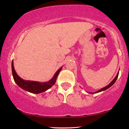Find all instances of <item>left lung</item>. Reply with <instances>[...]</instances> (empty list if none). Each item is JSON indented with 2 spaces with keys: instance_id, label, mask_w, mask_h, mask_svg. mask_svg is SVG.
<instances>
[{
  "instance_id": "obj_1",
  "label": "left lung",
  "mask_w": 129,
  "mask_h": 129,
  "mask_svg": "<svg viewBox=\"0 0 129 129\" xmlns=\"http://www.w3.org/2000/svg\"><path fill=\"white\" fill-rule=\"evenodd\" d=\"M118 73H119V72L117 73V76H115V77L114 78V80H112L111 82L110 83V84H108V85H107V86H105V87H103V88H102V89H100V90H99L98 91H97L96 92H94V93H98V92H102V91H104V90H107V89H108L109 87H110L111 86H112V85H113L115 83V81L117 80V78H118Z\"/></svg>"
}]
</instances>
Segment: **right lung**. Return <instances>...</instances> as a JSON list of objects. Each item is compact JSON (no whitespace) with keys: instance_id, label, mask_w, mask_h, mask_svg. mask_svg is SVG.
<instances>
[{"instance_id":"right-lung-1","label":"right lung","mask_w":129,"mask_h":129,"mask_svg":"<svg viewBox=\"0 0 129 129\" xmlns=\"http://www.w3.org/2000/svg\"><path fill=\"white\" fill-rule=\"evenodd\" d=\"M62 67L59 68L58 71L55 73V74L51 80L48 82L41 83L38 82V81H29V80H24L22 79L20 77L18 76V75L17 74L15 70L14 67V63L13 61L12 62V76L14 77V80L15 82L19 87H20L21 89H24L27 92L33 93H40L45 92L48 89H50L53 85H54L56 80V78L58 77V74L61 70Z\"/></svg>"}]
</instances>
